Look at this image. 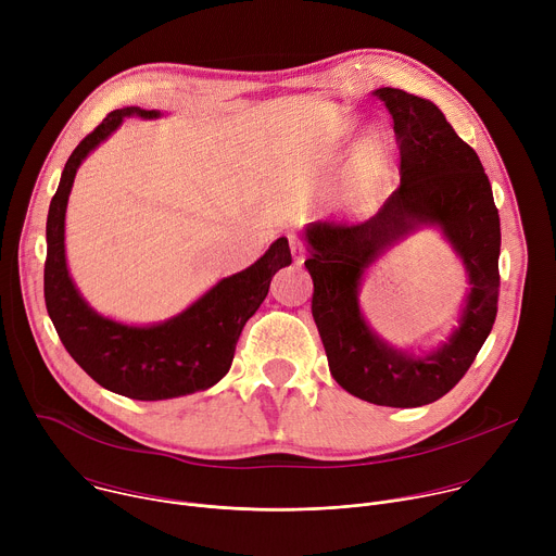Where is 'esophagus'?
<instances>
[{
	"label": "esophagus",
	"mask_w": 556,
	"mask_h": 556,
	"mask_svg": "<svg viewBox=\"0 0 556 556\" xmlns=\"http://www.w3.org/2000/svg\"><path fill=\"white\" fill-rule=\"evenodd\" d=\"M288 242H290V251H292V260H294V264L299 266V264H303V257H305V247H303V242L299 240L296 235H290L288 237Z\"/></svg>",
	"instance_id": "obj_1"
}]
</instances>
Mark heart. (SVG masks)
Returning a JSON list of instances; mask_svg holds the SVG:
<instances>
[{"label":"heart","mask_w":556,"mask_h":556,"mask_svg":"<svg viewBox=\"0 0 556 556\" xmlns=\"http://www.w3.org/2000/svg\"><path fill=\"white\" fill-rule=\"evenodd\" d=\"M391 167V151L384 136H369L356 149L348 178H345V202L354 213L369 211L384 187Z\"/></svg>","instance_id":"heart-1"}]
</instances>
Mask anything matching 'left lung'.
Listing matches in <instances>:
<instances>
[{"label":"left lung","mask_w":556,"mask_h":556,"mask_svg":"<svg viewBox=\"0 0 556 556\" xmlns=\"http://www.w3.org/2000/svg\"><path fill=\"white\" fill-rule=\"evenodd\" d=\"M401 147V187L365 222H314L305 228L312 316L334 380L380 407H422L448 393L493 330L500 296V213L478 153L435 103L405 90L374 92ZM420 223H438L463 257L471 292L460 326L427 357L380 342L357 305L364 270Z\"/></svg>","instance_id":"obj_1"}]
</instances>
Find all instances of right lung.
I'll use <instances>...</instances> for the list:
<instances>
[{"label": "right lung", "mask_w": 556, "mask_h": 556, "mask_svg": "<svg viewBox=\"0 0 556 556\" xmlns=\"http://www.w3.org/2000/svg\"><path fill=\"white\" fill-rule=\"evenodd\" d=\"M125 116L157 118L161 112L123 108L76 144L61 174L46 222L43 296L67 354L101 387L134 401H167L213 387L226 376L247 321L268 294L273 275L292 264L286 237L247 270L217 281L174 319L136 328L105 319L74 288L65 264V206L78 165Z\"/></svg>", "instance_id": "obj_1"}]
</instances>
